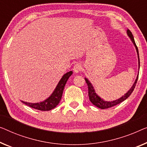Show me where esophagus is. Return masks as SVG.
Listing matches in <instances>:
<instances>
[{
    "label": "esophagus",
    "instance_id": "obj_1",
    "mask_svg": "<svg viewBox=\"0 0 147 147\" xmlns=\"http://www.w3.org/2000/svg\"><path fill=\"white\" fill-rule=\"evenodd\" d=\"M82 66H81V65L79 64V63H76L74 65L73 67V71L75 73H79L80 71H81V70H82Z\"/></svg>",
    "mask_w": 147,
    "mask_h": 147
}]
</instances>
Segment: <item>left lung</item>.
I'll list each match as a JSON object with an SVG mask.
<instances>
[{
	"instance_id": "left-lung-1",
	"label": "left lung",
	"mask_w": 147,
	"mask_h": 147,
	"mask_svg": "<svg viewBox=\"0 0 147 147\" xmlns=\"http://www.w3.org/2000/svg\"><path fill=\"white\" fill-rule=\"evenodd\" d=\"M127 33L128 36L131 38V41H132L133 44H134V45L135 46V48H136L137 53L138 55V59H139V67H140V60H139V51H138V48L136 45V43H135V42L134 38H133L132 33L129 30H127ZM138 78H139V74L137 75V77L136 78V80H135L134 84H133L132 87L125 94L124 96H123L122 97L119 98L118 100H114V101H111V102L104 101V100H103L101 98L99 97V96L96 94V93L95 92V90H94V87L92 86V85L91 83L90 82V81L88 80L86 78H85V80H86V82L88 85V96H89L90 101L92 103L94 106H96V107H98V108H101V109L109 108H111V107L115 106V105L119 104V103H121L123 101H124V100H125L131 94V93H132L133 91L134 90L135 86H136Z\"/></svg>"
}]
</instances>
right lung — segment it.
I'll return each mask as SVG.
<instances>
[{
	"label": "right lung",
	"instance_id": "obj_1",
	"mask_svg": "<svg viewBox=\"0 0 147 147\" xmlns=\"http://www.w3.org/2000/svg\"><path fill=\"white\" fill-rule=\"evenodd\" d=\"M72 74H73V71H69L63 76L53 92L45 101L39 103H34V104L24 101H22V102L32 108L38 109L40 111H49L55 108L61 101L65 84H66L67 81L69 79V78L72 75Z\"/></svg>",
	"mask_w": 147,
	"mask_h": 147
}]
</instances>
